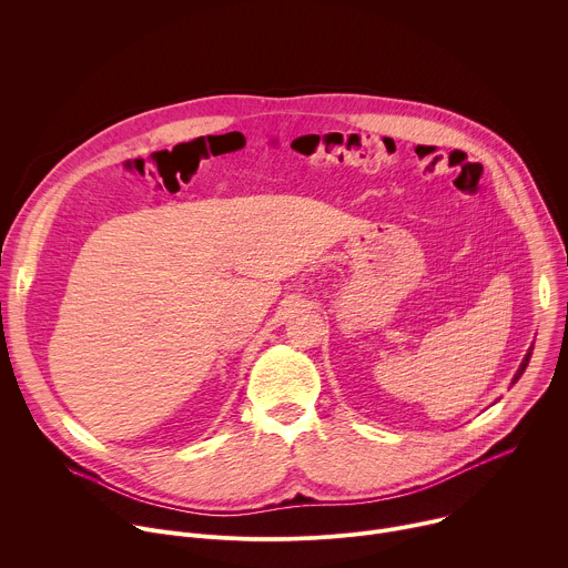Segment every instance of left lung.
<instances>
[{
	"instance_id": "1",
	"label": "left lung",
	"mask_w": 568,
	"mask_h": 568,
	"mask_svg": "<svg viewBox=\"0 0 568 568\" xmlns=\"http://www.w3.org/2000/svg\"><path fill=\"white\" fill-rule=\"evenodd\" d=\"M530 355H532V346H530V348H528V353H526V357H524V362H521V364H519V371H517V373H515V379H513V384H515V382H517V379H519V377H521V375H524V371H526V366H528V362H530Z\"/></svg>"
}]
</instances>
